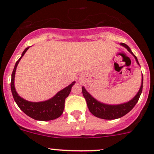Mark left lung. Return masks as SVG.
I'll return each instance as SVG.
<instances>
[{
    "label": "left lung",
    "mask_w": 154,
    "mask_h": 154,
    "mask_svg": "<svg viewBox=\"0 0 154 154\" xmlns=\"http://www.w3.org/2000/svg\"><path fill=\"white\" fill-rule=\"evenodd\" d=\"M121 45L127 48V51L134 56L136 62L139 64L137 58L133 54L130 48L125 43H121ZM142 86H143V78H142L140 89H139L137 94L131 100H130L127 103L119 105H107L104 104V103H100L97 100H96L94 97H91L89 93L87 92L84 87H82V92H83V97L86 99L88 109H89L90 112L91 114L94 115L96 117L100 118V119H106V120H112V119H116L123 117L124 116L127 114L135 106V105L137 103L138 100H139V97H140L141 94H142Z\"/></svg>",
    "instance_id": "obj_1"
}]
</instances>
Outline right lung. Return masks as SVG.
<instances>
[{"label":"right lung","mask_w":154,"mask_h":154,"mask_svg":"<svg viewBox=\"0 0 154 154\" xmlns=\"http://www.w3.org/2000/svg\"><path fill=\"white\" fill-rule=\"evenodd\" d=\"M28 48H27L23 51L22 55L16 62L13 71H12V79H11V91H12V96L18 107L29 117L38 121L54 120L59 118L63 114L65 108V100L66 97L69 95L71 88L75 84V82H73L71 84L65 88L64 89L59 91L54 97L46 101L34 103V102H29L21 98L15 91V86H14V79H15L17 66L21 57L24 55Z\"/></svg>","instance_id":"add662e5"}]
</instances>
